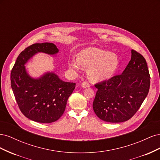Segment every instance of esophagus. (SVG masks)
I'll return each mask as SVG.
<instances>
[{
	"label": "esophagus",
	"instance_id": "1",
	"mask_svg": "<svg viewBox=\"0 0 160 160\" xmlns=\"http://www.w3.org/2000/svg\"><path fill=\"white\" fill-rule=\"evenodd\" d=\"M81 87L83 88H89L90 85L88 83V82H83V83H82L81 84Z\"/></svg>",
	"mask_w": 160,
	"mask_h": 160
}]
</instances>
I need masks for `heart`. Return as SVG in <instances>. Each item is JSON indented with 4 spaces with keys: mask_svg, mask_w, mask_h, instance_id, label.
<instances>
[{
    "mask_svg": "<svg viewBox=\"0 0 160 160\" xmlns=\"http://www.w3.org/2000/svg\"><path fill=\"white\" fill-rule=\"evenodd\" d=\"M69 68L80 72L83 68L89 69V78L95 82L110 79L119 65L118 56L113 53L98 48H88L82 51L78 58L69 60Z\"/></svg>",
    "mask_w": 160,
    "mask_h": 160,
    "instance_id": "1",
    "label": "heart"
}]
</instances>
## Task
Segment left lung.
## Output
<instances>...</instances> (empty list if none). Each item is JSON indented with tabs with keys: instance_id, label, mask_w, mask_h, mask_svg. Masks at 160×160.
<instances>
[{
	"instance_id": "obj_1",
	"label": "left lung",
	"mask_w": 160,
	"mask_h": 160,
	"mask_svg": "<svg viewBox=\"0 0 160 160\" xmlns=\"http://www.w3.org/2000/svg\"><path fill=\"white\" fill-rule=\"evenodd\" d=\"M150 75L144 57L132 50V58L122 75L95 85L98 89L93 108L96 115L106 122L129 120L147 97Z\"/></svg>"
}]
</instances>
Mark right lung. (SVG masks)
I'll list each match as a JSON object with an SVG mask.
<instances>
[{
  "mask_svg": "<svg viewBox=\"0 0 160 160\" xmlns=\"http://www.w3.org/2000/svg\"><path fill=\"white\" fill-rule=\"evenodd\" d=\"M58 52L53 43H35L19 54L11 71V88L18 108L34 122L49 123L59 119L75 88V83L62 81L54 72L32 78L26 70L25 64L37 53L55 55Z\"/></svg>",
  "mask_w": 160,
  "mask_h": 160,
  "instance_id": "obj_1",
  "label": "right lung"
}]
</instances>
